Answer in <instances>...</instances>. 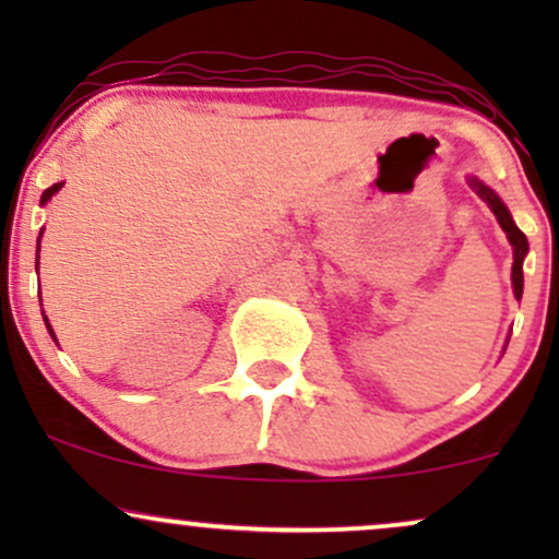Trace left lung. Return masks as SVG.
Masks as SVG:
<instances>
[{
	"label": "left lung",
	"instance_id": "8db88e82",
	"mask_svg": "<svg viewBox=\"0 0 559 559\" xmlns=\"http://www.w3.org/2000/svg\"><path fill=\"white\" fill-rule=\"evenodd\" d=\"M471 186L478 191V197L489 204L491 213L497 215L499 226H502L507 239H510V243H512V292H515V297L521 299L523 297V258H525V252H528V239H525L523 230L515 226V221H512V215L507 213L502 199L493 194L489 186L480 183L478 178H471Z\"/></svg>",
	"mask_w": 559,
	"mask_h": 559
}]
</instances>
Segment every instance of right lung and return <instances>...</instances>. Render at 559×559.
<instances>
[{
	"instance_id": "right-lung-1",
	"label": "right lung",
	"mask_w": 559,
	"mask_h": 559,
	"mask_svg": "<svg viewBox=\"0 0 559 559\" xmlns=\"http://www.w3.org/2000/svg\"><path fill=\"white\" fill-rule=\"evenodd\" d=\"M60 189H62V183H55V186H49V189L44 191V194H41V204H47V202H49V197H52L55 191H60ZM36 265H38V262H36ZM47 329H49V323H47ZM49 333H52V329H49ZM52 336H55V333H52Z\"/></svg>"
}]
</instances>
